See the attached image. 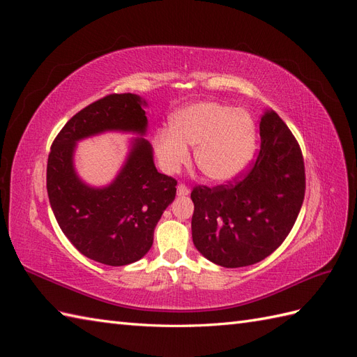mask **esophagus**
Instances as JSON below:
<instances>
[{"label": "esophagus", "mask_w": 357, "mask_h": 357, "mask_svg": "<svg viewBox=\"0 0 357 357\" xmlns=\"http://www.w3.org/2000/svg\"><path fill=\"white\" fill-rule=\"evenodd\" d=\"M189 193H190V190H189L188 186H185V185H178L177 186V195L178 197H188Z\"/></svg>", "instance_id": "34e87169"}]
</instances>
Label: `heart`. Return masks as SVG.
Returning <instances> with one entry per match:
<instances>
[{
    "label": "heart",
    "mask_w": 357,
    "mask_h": 357,
    "mask_svg": "<svg viewBox=\"0 0 357 357\" xmlns=\"http://www.w3.org/2000/svg\"><path fill=\"white\" fill-rule=\"evenodd\" d=\"M256 126L244 110L220 102H195L171 116L169 131L155 138L160 167L174 172L189 160L186 146L195 147V164L205 177L226 183L241 174L255 153Z\"/></svg>",
    "instance_id": "obj_1"
}]
</instances>
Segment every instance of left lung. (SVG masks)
I'll return each mask as SVG.
<instances>
[{
	"instance_id": "8db88e82",
	"label": "left lung",
	"mask_w": 357,
	"mask_h": 357,
	"mask_svg": "<svg viewBox=\"0 0 357 357\" xmlns=\"http://www.w3.org/2000/svg\"><path fill=\"white\" fill-rule=\"evenodd\" d=\"M259 129L261 150L243 178L190 193L193 244L225 268L248 266L271 255L304 202L305 167L295 137L273 110L265 112Z\"/></svg>"
}]
</instances>
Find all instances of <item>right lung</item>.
<instances>
[{
  "instance_id": "right-lung-1",
  "label": "right lung",
  "mask_w": 357,
  "mask_h": 357,
  "mask_svg": "<svg viewBox=\"0 0 357 357\" xmlns=\"http://www.w3.org/2000/svg\"><path fill=\"white\" fill-rule=\"evenodd\" d=\"M147 102L135 93H112L74 114L47 159V195L62 232L86 257L110 266L142 259L153 244L162 213L176 198L177 181L158 172L147 132ZM131 132L128 156L115 180L95 188L73 167L75 146L102 132Z\"/></svg>"
}]
</instances>
